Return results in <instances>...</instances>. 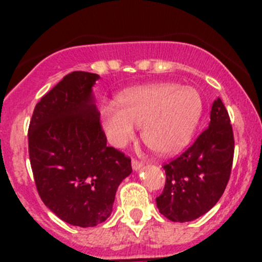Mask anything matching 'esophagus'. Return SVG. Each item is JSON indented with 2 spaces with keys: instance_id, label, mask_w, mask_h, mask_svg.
<instances>
[{
  "instance_id": "34e87169",
  "label": "esophagus",
  "mask_w": 262,
  "mask_h": 262,
  "mask_svg": "<svg viewBox=\"0 0 262 262\" xmlns=\"http://www.w3.org/2000/svg\"><path fill=\"white\" fill-rule=\"evenodd\" d=\"M142 167H143V163L142 162H139V161H137V160L132 161V168H133L134 171H139Z\"/></svg>"
}]
</instances>
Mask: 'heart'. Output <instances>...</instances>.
<instances>
[{
  "label": "heart",
  "instance_id": "1",
  "mask_svg": "<svg viewBox=\"0 0 262 262\" xmlns=\"http://www.w3.org/2000/svg\"><path fill=\"white\" fill-rule=\"evenodd\" d=\"M118 109L101 107L104 133L112 146L121 148L142 126V139L157 155L179 152L191 141L204 112V101L196 89L179 83H155L119 96Z\"/></svg>",
  "mask_w": 262,
  "mask_h": 262
}]
</instances>
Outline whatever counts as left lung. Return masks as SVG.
<instances>
[{
    "label": "left lung",
    "instance_id": "1",
    "mask_svg": "<svg viewBox=\"0 0 262 262\" xmlns=\"http://www.w3.org/2000/svg\"><path fill=\"white\" fill-rule=\"evenodd\" d=\"M228 112L214 100L209 128L181 156L163 166L166 185L156 199L161 214L185 223L209 212L223 195L233 162L234 139Z\"/></svg>",
    "mask_w": 262,
    "mask_h": 262
}]
</instances>
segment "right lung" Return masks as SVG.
<instances>
[{"mask_svg": "<svg viewBox=\"0 0 262 262\" xmlns=\"http://www.w3.org/2000/svg\"><path fill=\"white\" fill-rule=\"evenodd\" d=\"M96 73L64 76L36 104L29 125V156L44 204L82 228L106 221L130 158L106 146L92 87Z\"/></svg>", "mask_w": 262, "mask_h": 262, "instance_id": "add662e5", "label": "right lung"}]
</instances>
